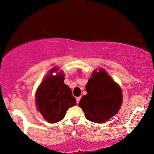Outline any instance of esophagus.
Listing matches in <instances>:
<instances>
[{
  "mask_svg": "<svg viewBox=\"0 0 154 154\" xmlns=\"http://www.w3.org/2000/svg\"><path fill=\"white\" fill-rule=\"evenodd\" d=\"M80 98H81V97H77V98H76V100H77V103H78L79 102V100H80Z\"/></svg>",
  "mask_w": 154,
  "mask_h": 154,
  "instance_id": "esophagus-1",
  "label": "esophagus"
}]
</instances>
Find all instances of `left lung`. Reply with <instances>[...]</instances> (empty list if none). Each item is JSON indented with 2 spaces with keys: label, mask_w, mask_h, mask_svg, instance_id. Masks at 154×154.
Instances as JSON below:
<instances>
[{
  "label": "left lung",
  "mask_w": 154,
  "mask_h": 154,
  "mask_svg": "<svg viewBox=\"0 0 154 154\" xmlns=\"http://www.w3.org/2000/svg\"><path fill=\"white\" fill-rule=\"evenodd\" d=\"M85 88L87 95L81 98L79 106L86 119L101 123L118 112L122 101L121 88L104 70L93 72Z\"/></svg>",
  "instance_id": "8db88e82"
}]
</instances>
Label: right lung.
<instances>
[{"label": "right lung", "mask_w": 154, "mask_h": 154, "mask_svg": "<svg viewBox=\"0 0 154 154\" xmlns=\"http://www.w3.org/2000/svg\"><path fill=\"white\" fill-rule=\"evenodd\" d=\"M57 71L54 68L51 75L45 77L36 93L38 109L49 123H56L64 118L69 107L76 105V99L69 88L64 84V75L59 73L53 76L51 73Z\"/></svg>", "instance_id": "right-lung-1"}]
</instances>
